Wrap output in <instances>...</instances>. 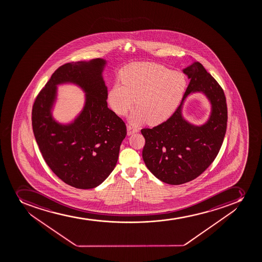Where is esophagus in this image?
Here are the masks:
<instances>
[{"label":"esophagus","instance_id":"esophagus-1","mask_svg":"<svg viewBox=\"0 0 262 262\" xmlns=\"http://www.w3.org/2000/svg\"><path fill=\"white\" fill-rule=\"evenodd\" d=\"M138 128H135V127L132 126V125H128L127 126V135L128 136L133 135V134L138 133Z\"/></svg>","mask_w":262,"mask_h":262}]
</instances>
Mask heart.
<instances>
[{
    "label": "heart",
    "instance_id": "obj_1",
    "mask_svg": "<svg viewBox=\"0 0 262 262\" xmlns=\"http://www.w3.org/2000/svg\"><path fill=\"white\" fill-rule=\"evenodd\" d=\"M123 84L116 83L108 94V101L117 114H126L136 99L130 116L135 124L147 120L158 124L168 119L184 94L186 80L179 72L154 63H137L121 72Z\"/></svg>",
    "mask_w": 262,
    "mask_h": 262
}]
</instances>
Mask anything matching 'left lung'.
I'll use <instances>...</instances> for the list:
<instances>
[{
	"label": "left lung",
	"mask_w": 262,
	"mask_h": 262,
	"mask_svg": "<svg viewBox=\"0 0 262 262\" xmlns=\"http://www.w3.org/2000/svg\"><path fill=\"white\" fill-rule=\"evenodd\" d=\"M189 83L181 103L166 121L141 133L145 138L143 159L148 170L161 181L182 184L200 176L220 152L227 126V105L223 89L200 62L184 68ZM202 92L212 111L201 127L189 124L181 116L184 100L190 93Z\"/></svg>",
	"instance_id": "8db88e82"
}]
</instances>
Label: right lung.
Returning <instances> with one entry per match:
<instances>
[{
	"instance_id": "right-lung-1",
	"label": "right lung",
	"mask_w": 262,
	"mask_h": 262,
	"mask_svg": "<svg viewBox=\"0 0 262 262\" xmlns=\"http://www.w3.org/2000/svg\"><path fill=\"white\" fill-rule=\"evenodd\" d=\"M106 60L67 63L53 73L36 96L31 121L41 156L53 172L77 189H93L111 173L126 136V125L107 107L101 73ZM73 82L86 91V105L72 124H59L51 109L56 85Z\"/></svg>"
}]
</instances>
